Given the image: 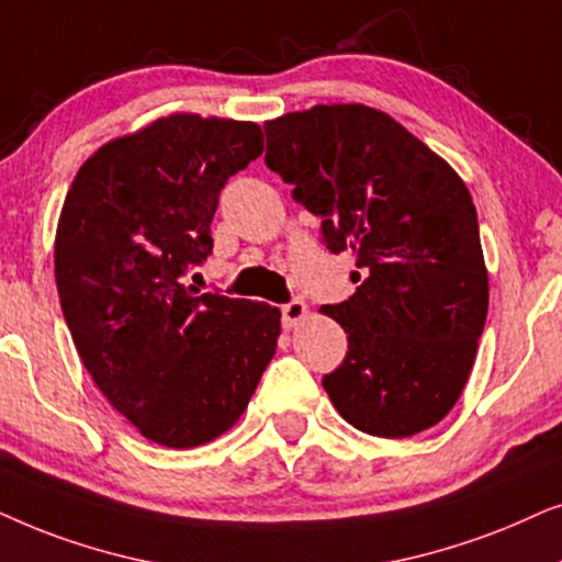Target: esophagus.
<instances>
[{"label": "esophagus", "mask_w": 562, "mask_h": 562, "mask_svg": "<svg viewBox=\"0 0 562 562\" xmlns=\"http://www.w3.org/2000/svg\"><path fill=\"white\" fill-rule=\"evenodd\" d=\"M305 313H308V305H305V301H301V297H293V301L282 305V324H285V328H293L297 321L305 318Z\"/></svg>", "instance_id": "1"}]
</instances>
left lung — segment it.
Wrapping results in <instances>:
<instances>
[{
  "mask_svg": "<svg viewBox=\"0 0 562 562\" xmlns=\"http://www.w3.org/2000/svg\"><path fill=\"white\" fill-rule=\"evenodd\" d=\"M267 167L321 218L331 254H355L349 301L324 305L347 357L324 375L359 431L401 439L458 403L488 313L477 213L445 159L385 112L316 104L265 123Z\"/></svg>",
  "mask_w": 562,
  "mask_h": 562,
  "instance_id": "8db88e82",
  "label": "left lung"
}]
</instances>
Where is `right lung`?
<instances>
[{"instance_id":"obj_1","label":"right lung","mask_w":562,"mask_h":562,"mask_svg":"<svg viewBox=\"0 0 562 562\" xmlns=\"http://www.w3.org/2000/svg\"><path fill=\"white\" fill-rule=\"evenodd\" d=\"M265 151L257 123L169 115L77 171L56 231L71 339L112 408L187 450L238 422L274 357L280 311L184 288L213 254L228 177Z\"/></svg>"}]
</instances>
